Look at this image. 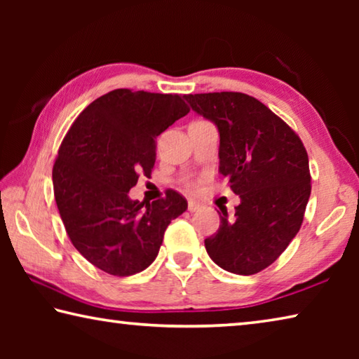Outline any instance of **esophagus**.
<instances>
[{
    "instance_id": "esophagus-1",
    "label": "esophagus",
    "mask_w": 359,
    "mask_h": 359,
    "mask_svg": "<svg viewBox=\"0 0 359 359\" xmlns=\"http://www.w3.org/2000/svg\"><path fill=\"white\" fill-rule=\"evenodd\" d=\"M201 209V204L196 203V201H188V210L190 212H196Z\"/></svg>"
}]
</instances>
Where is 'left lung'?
Here are the masks:
<instances>
[{
	"label": "left lung",
	"instance_id": "1",
	"mask_svg": "<svg viewBox=\"0 0 359 359\" xmlns=\"http://www.w3.org/2000/svg\"><path fill=\"white\" fill-rule=\"evenodd\" d=\"M194 112L220 133V172L241 203L204 241L222 269L252 276L285 252L299 231L311 196L309 156L299 136L253 96L239 92L185 95Z\"/></svg>",
	"mask_w": 359,
	"mask_h": 359
}]
</instances>
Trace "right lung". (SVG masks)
<instances>
[{
	"instance_id": "right-lung-1",
	"label": "right lung",
	"mask_w": 359,
	"mask_h": 359,
	"mask_svg": "<svg viewBox=\"0 0 359 359\" xmlns=\"http://www.w3.org/2000/svg\"><path fill=\"white\" fill-rule=\"evenodd\" d=\"M190 112L179 95L117 88L88 104L66 133L53 165V194L72 245L95 267L128 277L154 263L187 199L168 190L145 204L128 191L150 177L156 136Z\"/></svg>"
}]
</instances>
